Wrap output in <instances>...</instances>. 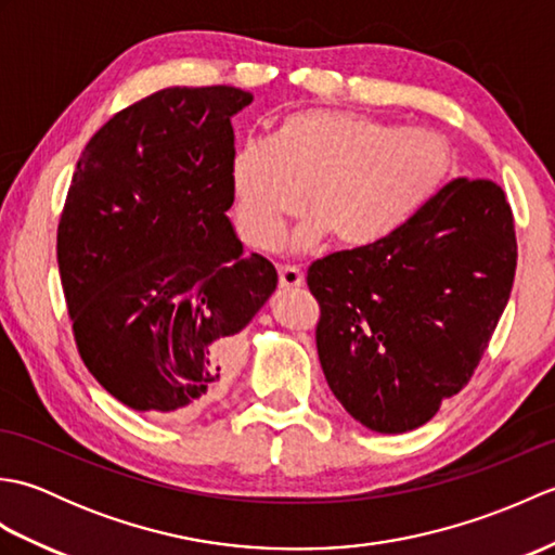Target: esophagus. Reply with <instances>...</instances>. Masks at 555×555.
<instances>
[{
	"mask_svg": "<svg viewBox=\"0 0 555 555\" xmlns=\"http://www.w3.org/2000/svg\"><path fill=\"white\" fill-rule=\"evenodd\" d=\"M279 284L281 288H298L302 286V271L298 267H279Z\"/></svg>",
	"mask_w": 555,
	"mask_h": 555,
	"instance_id": "esophagus-1",
	"label": "esophagus"
}]
</instances>
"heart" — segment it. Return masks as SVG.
Instances as JSON below:
<instances>
[{"instance_id": "obj_1", "label": "heart", "mask_w": 555, "mask_h": 555, "mask_svg": "<svg viewBox=\"0 0 555 555\" xmlns=\"http://www.w3.org/2000/svg\"><path fill=\"white\" fill-rule=\"evenodd\" d=\"M453 173V147L429 128H400L350 109H298L233 152L229 179L241 238L269 250L308 205L293 245L334 235L367 250L403 231ZM306 195L302 196L301 193Z\"/></svg>"}]
</instances>
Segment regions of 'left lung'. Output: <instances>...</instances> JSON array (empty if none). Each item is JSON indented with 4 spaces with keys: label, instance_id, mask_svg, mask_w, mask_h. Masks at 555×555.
Listing matches in <instances>:
<instances>
[{
    "label": "left lung",
    "instance_id": "left-lung-1",
    "mask_svg": "<svg viewBox=\"0 0 555 555\" xmlns=\"http://www.w3.org/2000/svg\"><path fill=\"white\" fill-rule=\"evenodd\" d=\"M515 267L513 209L485 179L443 185L393 238L317 259L308 286L328 388L372 431L427 424L473 379Z\"/></svg>",
    "mask_w": 555,
    "mask_h": 555
}]
</instances>
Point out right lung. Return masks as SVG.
I'll return each mask as SVG.
<instances>
[{
  "label": "right lung",
  "instance_id": "obj_1",
  "mask_svg": "<svg viewBox=\"0 0 555 555\" xmlns=\"http://www.w3.org/2000/svg\"><path fill=\"white\" fill-rule=\"evenodd\" d=\"M250 102L231 86L159 90L114 114L70 179L56 262L76 346L150 417H191L223 393L238 334L276 288L227 217L231 116Z\"/></svg>",
  "mask_w": 555,
  "mask_h": 555
}]
</instances>
